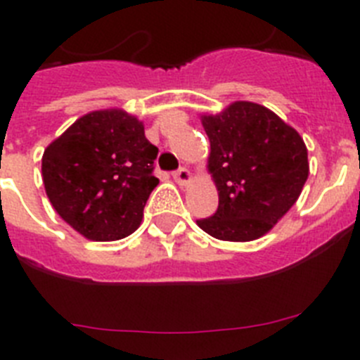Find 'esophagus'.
<instances>
[{
    "label": "esophagus",
    "mask_w": 360,
    "mask_h": 360,
    "mask_svg": "<svg viewBox=\"0 0 360 360\" xmlns=\"http://www.w3.org/2000/svg\"><path fill=\"white\" fill-rule=\"evenodd\" d=\"M173 178H174V182H178L180 186H186V184L191 180V173L187 167H180V169L174 171Z\"/></svg>",
    "instance_id": "1"
}]
</instances>
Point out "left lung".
I'll return each mask as SVG.
<instances>
[{"label":"left lung","mask_w":360,"mask_h":360,"mask_svg":"<svg viewBox=\"0 0 360 360\" xmlns=\"http://www.w3.org/2000/svg\"><path fill=\"white\" fill-rule=\"evenodd\" d=\"M211 142L209 171L218 209L196 219L216 240L252 241L287 214L308 178L303 139L276 113L240 101L219 115H203Z\"/></svg>","instance_id":"obj_1"}]
</instances>
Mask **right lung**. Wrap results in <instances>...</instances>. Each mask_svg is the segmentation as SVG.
Segmentation results:
<instances>
[{"label":"right lung","instance_id":"add662e5","mask_svg":"<svg viewBox=\"0 0 360 360\" xmlns=\"http://www.w3.org/2000/svg\"><path fill=\"white\" fill-rule=\"evenodd\" d=\"M157 153L135 117L91 111L44 149V189L57 214L82 236L120 240L141 225L157 187Z\"/></svg>","mask_w":360,"mask_h":360}]
</instances>
